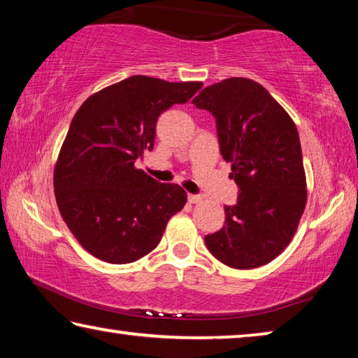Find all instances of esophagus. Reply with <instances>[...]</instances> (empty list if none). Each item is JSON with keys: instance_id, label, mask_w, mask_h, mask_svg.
Returning <instances> with one entry per match:
<instances>
[{"instance_id": "obj_1", "label": "esophagus", "mask_w": 358, "mask_h": 358, "mask_svg": "<svg viewBox=\"0 0 358 358\" xmlns=\"http://www.w3.org/2000/svg\"><path fill=\"white\" fill-rule=\"evenodd\" d=\"M187 201L191 203H201L203 199L201 196H197V194H187Z\"/></svg>"}]
</instances>
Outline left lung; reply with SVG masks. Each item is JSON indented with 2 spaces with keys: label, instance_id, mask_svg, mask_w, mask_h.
<instances>
[{
  "label": "left lung",
  "instance_id": "8db88e82",
  "mask_svg": "<svg viewBox=\"0 0 358 358\" xmlns=\"http://www.w3.org/2000/svg\"><path fill=\"white\" fill-rule=\"evenodd\" d=\"M216 118L238 201L226 207V226L205 237L208 251L232 268L268 264L286 250L306 207V175L299 131L262 85L230 77L192 99Z\"/></svg>",
  "mask_w": 358,
  "mask_h": 358
}]
</instances>
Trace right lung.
<instances>
[{
	"label": "right lung",
	"mask_w": 358,
	"mask_h": 358,
	"mask_svg": "<svg viewBox=\"0 0 358 358\" xmlns=\"http://www.w3.org/2000/svg\"><path fill=\"white\" fill-rule=\"evenodd\" d=\"M202 85L132 76L90 96L74 115L53 187L64 222L94 257L136 262L155 250L169 220L185 207L183 187L157 183L134 162L153 150L157 117Z\"/></svg>",
	"instance_id": "right-lung-1"
}]
</instances>
